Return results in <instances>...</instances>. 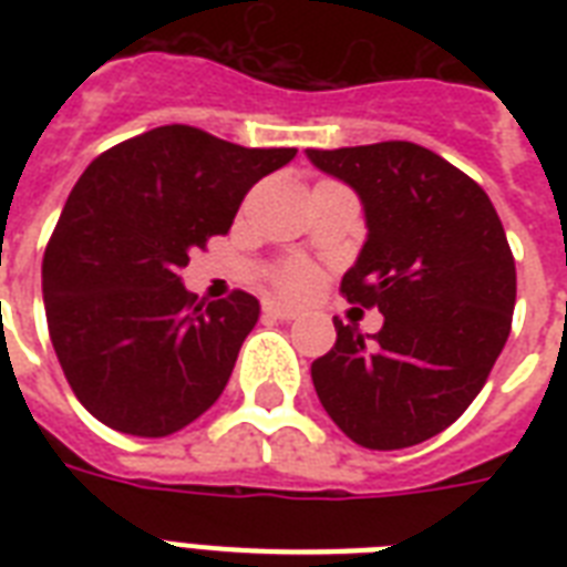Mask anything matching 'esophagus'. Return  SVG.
Here are the masks:
<instances>
[{"label": "esophagus", "mask_w": 567, "mask_h": 567, "mask_svg": "<svg viewBox=\"0 0 567 567\" xmlns=\"http://www.w3.org/2000/svg\"><path fill=\"white\" fill-rule=\"evenodd\" d=\"M265 318H274V320H293L297 318V311L291 309V306H282V302L276 300H267L265 302Z\"/></svg>", "instance_id": "obj_1"}]
</instances>
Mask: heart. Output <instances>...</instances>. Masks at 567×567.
I'll use <instances>...</instances> for the list:
<instances>
[{
  "mask_svg": "<svg viewBox=\"0 0 567 567\" xmlns=\"http://www.w3.org/2000/svg\"><path fill=\"white\" fill-rule=\"evenodd\" d=\"M315 279H318L315 267L309 261H302V258H285V261L274 265V270H270V282L285 297H302V293H309Z\"/></svg>",
  "mask_w": 567,
  "mask_h": 567,
  "instance_id": "b5f03b06",
  "label": "heart"
}]
</instances>
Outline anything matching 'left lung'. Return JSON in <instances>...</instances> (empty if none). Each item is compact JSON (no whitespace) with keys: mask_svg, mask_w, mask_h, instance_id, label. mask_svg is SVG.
I'll return each mask as SVG.
<instances>
[{"mask_svg":"<svg viewBox=\"0 0 567 567\" xmlns=\"http://www.w3.org/2000/svg\"><path fill=\"white\" fill-rule=\"evenodd\" d=\"M309 158L362 196L368 240L341 293L385 318L373 341L336 320L311 382L347 439L412 447L458 421L509 338V240L488 194L426 146L382 141Z\"/></svg>","mask_w":567,"mask_h":567,"instance_id":"8db88e82","label":"left lung"}]
</instances>
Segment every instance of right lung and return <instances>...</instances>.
<instances>
[{"instance_id":"1","label":"right lung","mask_w":567,"mask_h":567,"mask_svg":"<svg viewBox=\"0 0 567 567\" xmlns=\"http://www.w3.org/2000/svg\"><path fill=\"white\" fill-rule=\"evenodd\" d=\"M293 155L173 123L105 150L75 182L43 256V302L61 371L96 421L164 439L223 394L258 300H196L179 267Z\"/></svg>"}]
</instances>
